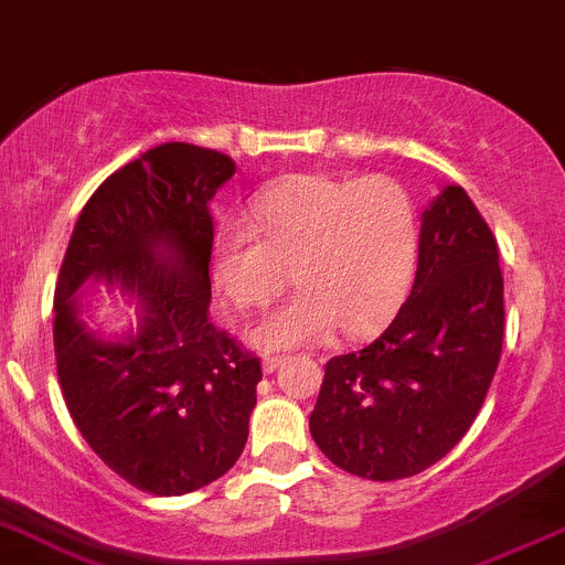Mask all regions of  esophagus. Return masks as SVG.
<instances>
[{
	"label": "esophagus",
	"mask_w": 565,
	"mask_h": 565,
	"mask_svg": "<svg viewBox=\"0 0 565 565\" xmlns=\"http://www.w3.org/2000/svg\"><path fill=\"white\" fill-rule=\"evenodd\" d=\"M282 363H286V354H266V358H263V372L274 374Z\"/></svg>",
	"instance_id": "obj_1"
}]
</instances>
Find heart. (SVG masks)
Instances as JSON below:
<instances>
[{
    "label": "heart",
    "instance_id": "1",
    "mask_svg": "<svg viewBox=\"0 0 565 565\" xmlns=\"http://www.w3.org/2000/svg\"><path fill=\"white\" fill-rule=\"evenodd\" d=\"M246 224L213 238V279L244 310L299 294L252 330L263 349L308 347L377 332L405 299L416 266V213L391 177L297 174L260 188Z\"/></svg>",
    "mask_w": 565,
    "mask_h": 565
}]
</instances>
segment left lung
<instances>
[{"mask_svg": "<svg viewBox=\"0 0 565 565\" xmlns=\"http://www.w3.org/2000/svg\"><path fill=\"white\" fill-rule=\"evenodd\" d=\"M504 282L491 227L447 185L422 216L411 297L388 330L327 360L310 413L316 447L363 480H405L469 433L497 374Z\"/></svg>", "mask_w": 565, "mask_h": 565, "instance_id": "1", "label": "left lung"}]
</instances>
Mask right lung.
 I'll return each instance as SVG.
<instances>
[{"label": "right lung", "instance_id": "right-lung-1", "mask_svg": "<svg viewBox=\"0 0 565 565\" xmlns=\"http://www.w3.org/2000/svg\"><path fill=\"white\" fill-rule=\"evenodd\" d=\"M230 154L160 143L113 171L85 202L55 288L63 399L88 447L138 491L182 497L241 458L260 358L211 321V199ZM88 276L132 292L142 327L90 337L73 291Z\"/></svg>", "mask_w": 565, "mask_h": 565}]
</instances>
